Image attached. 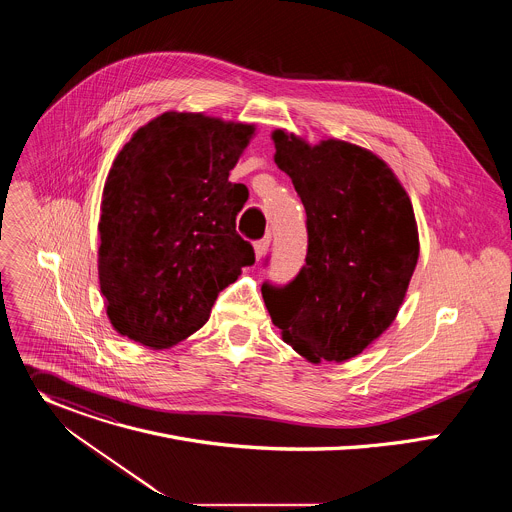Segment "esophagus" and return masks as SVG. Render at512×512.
<instances>
[{
	"mask_svg": "<svg viewBox=\"0 0 512 512\" xmlns=\"http://www.w3.org/2000/svg\"><path fill=\"white\" fill-rule=\"evenodd\" d=\"M269 243H271V239H269V237H263V239H259V241H255V243H253L255 257H257V259H261V257L265 255V251L269 249Z\"/></svg>",
	"mask_w": 512,
	"mask_h": 512,
	"instance_id": "esophagus-1",
	"label": "esophagus"
}]
</instances>
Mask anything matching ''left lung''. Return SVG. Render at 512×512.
<instances>
[{"instance_id": "1", "label": "left lung", "mask_w": 512, "mask_h": 512, "mask_svg": "<svg viewBox=\"0 0 512 512\" xmlns=\"http://www.w3.org/2000/svg\"><path fill=\"white\" fill-rule=\"evenodd\" d=\"M275 164L306 208V265L263 283L283 340L312 362L360 354L395 320L419 257L411 200L395 174L358 145H310L273 131ZM267 263V259H265Z\"/></svg>"}]
</instances>
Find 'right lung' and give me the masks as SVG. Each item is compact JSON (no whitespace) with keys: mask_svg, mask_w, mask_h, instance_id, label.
Returning <instances> with one entry per match:
<instances>
[{"mask_svg":"<svg viewBox=\"0 0 512 512\" xmlns=\"http://www.w3.org/2000/svg\"><path fill=\"white\" fill-rule=\"evenodd\" d=\"M253 131L164 113L115 158L101 202L99 281L119 334L156 350L182 342L255 263L237 233L247 188L229 182Z\"/></svg>","mask_w":512,"mask_h":512,"instance_id":"add662e5","label":"right lung"}]
</instances>
